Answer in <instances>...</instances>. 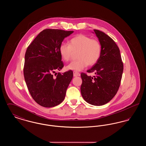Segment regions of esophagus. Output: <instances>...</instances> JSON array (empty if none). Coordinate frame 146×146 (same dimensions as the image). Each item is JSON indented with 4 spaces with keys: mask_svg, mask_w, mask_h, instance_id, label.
<instances>
[{
    "mask_svg": "<svg viewBox=\"0 0 146 146\" xmlns=\"http://www.w3.org/2000/svg\"><path fill=\"white\" fill-rule=\"evenodd\" d=\"M73 76H80V74L79 72H76V71H74L73 72Z\"/></svg>",
    "mask_w": 146,
    "mask_h": 146,
    "instance_id": "esophagus-1",
    "label": "esophagus"
}]
</instances>
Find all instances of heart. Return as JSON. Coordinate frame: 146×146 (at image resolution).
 Returning a JSON list of instances; mask_svg holds the SVG:
<instances>
[{
  "label": "heart",
  "instance_id": "obj_1",
  "mask_svg": "<svg viewBox=\"0 0 146 146\" xmlns=\"http://www.w3.org/2000/svg\"><path fill=\"white\" fill-rule=\"evenodd\" d=\"M78 51L76 60L67 66V69L80 71L89 64L92 66L99 60L102 53V46L97 39L79 35L70 39L69 44L62 43L59 47L60 54L64 61H68L73 52Z\"/></svg>",
  "mask_w": 146,
  "mask_h": 146
}]
</instances>
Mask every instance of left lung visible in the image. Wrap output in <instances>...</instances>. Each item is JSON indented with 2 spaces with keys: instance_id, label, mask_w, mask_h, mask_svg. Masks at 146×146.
<instances>
[{
  "instance_id": "left-lung-1",
  "label": "left lung",
  "mask_w": 146,
  "mask_h": 146,
  "mask_svg": "<svg viewBox=\"0 0 146 146\" xmlns=\"http://www.w3.org/2000/svg\"><path fill=\"white\" fill-rule=\"evenodd\" d=\"M102 46L101 55L87 72L95 74L88 76L81 73V94L84 100L94 106H102L114 97L120 85L123 63L120 50L114 41L108 35L94 29Z\"/></svg>"
}]
</instances>
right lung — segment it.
<instances>
[{
  "label": "right lung",
  "mask_w": 146,
  "mask_h": 146,
  "mask_svg": "<svg viewBox=\"0 0 146 146\" xmlns=\"http://www.w3.org/2000/svg\"><path fill=\"white\" fill-rule=\"evenodd\" d=\"M73 33L62 29H44L27 49L23 68L25 80L31 96L42 107H55L64 99L73 73L70 70L62 74L58 73L56 76L53 75L64 66L60 45Z\"/></svg>",
  "instance_id": "right-lung-1"
}]
</instances>
